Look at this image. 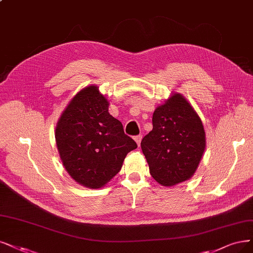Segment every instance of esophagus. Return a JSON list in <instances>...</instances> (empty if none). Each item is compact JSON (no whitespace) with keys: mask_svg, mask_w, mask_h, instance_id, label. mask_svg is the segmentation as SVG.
Returning a JSON list of instances; mask_svg holds the SVG:
<instances>
[{"mask_svg":"<svg viewBox=\"0 0 253 253\" xmlns=\"http://www.w3.org/2000/svg\"><path fill=\"white\" fill-rule=\"evenodd\" d=\"M142 138H143V135L142 134H138V135H136V136H134V139H135V142H136V144L139 146L141 145V142H142Z\"/></svg>","mask_w":253,"mask_h":253,"instance_id":"1","label":"esophagus"}]
</instances>
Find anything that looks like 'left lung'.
I'll return each mask as SVG.
<instances>
[{"mask_svg":"<svg viewBox=\"0 0 253 253\" xmlns=\"http://www.w3.org/2000/svg\"><path fill=\"white\" fill-rule=\"evenodd\" d=\"M152 124L141 143L151 176L167 186L191 178L205 149L203 125L194 108L174 93L155 109Z\"/></svg>","mask_w":253,"mask_h":253,"instance_id":"left-lung-1","label":"left lung"}]
</instances>
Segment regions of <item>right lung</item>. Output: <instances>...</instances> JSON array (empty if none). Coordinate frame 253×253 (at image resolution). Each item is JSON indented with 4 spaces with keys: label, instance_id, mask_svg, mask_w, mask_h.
<instances>
[{
    "label": "right lung",
    "instance_id": "obj_1",
    "mask_svg": "<svg viewBox=\"0 0 253 253\" xmlns=\"http://www.w3.org/2000/svg\"><path fill=\"white\" fill-rule=\"evenodd\" d=\"M55 138L65 170L91 189L106 184L120 172L126 155L137 148L93 85L80 90L70 102L58 121Z\"/></svg>",
    "mask_w": 253,
    "mask_h": 253
}]
</instances>
